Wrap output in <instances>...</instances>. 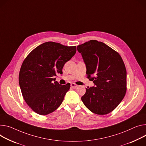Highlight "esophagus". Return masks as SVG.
I'll use <instances>...</instances> for the list:
<instances>
[{"instance_id": "esophagus-1", "label": "esophagus", "mask_w": 146, "mask_h": 146, "mask_svg": "<svg viewBox=\"0 0 146 146\" xmlns=\"http://www.w3.org/2000/svg\"><path fill=\"white\" fill-rule=\"evenodd\" d=\"M77 84H74V83H72L71 84V87L73 88H77Z\"/></svg>"}]
</instances>
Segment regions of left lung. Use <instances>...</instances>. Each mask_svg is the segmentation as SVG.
Wrapping results in <instances>:
<instances>
[{
	"label": "left lung",
	"instance_id": "8db88e82",
	"mask_svg": "<svg viewBox=\"0 0 146 146\" xmlns=\"http://www.w3.org/2000/svg\"><path fill=\"white\" fill-rule=\"evenodd\" d=\"M86 74L95 87L86 88L82 100L92 112L103 115L113 111L126 92V69L118 52L105 44L90 40L77 46Z\"/></svg>",
	"mask_w": 146,
	"mask_h": 146
}]
</instances>
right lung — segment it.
<instances>
[{"mask_svg": "<svg viewBox=\"0 0 146 146\" xmlns=\"http://www.w3.org/2000/svg\"><path fill=\"white\" fill-rule=\"evenodd\" d=\"M76 52V46L46 42L33 49L24 60L19 73V85L25 101L36 113L48 115L62 103L70 84L54 82V76L62 74L64 64Z\"/></svg>", "mask_w": 146, "mask_h": 146, "instance_id": "obj_1", "label": "right lung"}]
</instances>
